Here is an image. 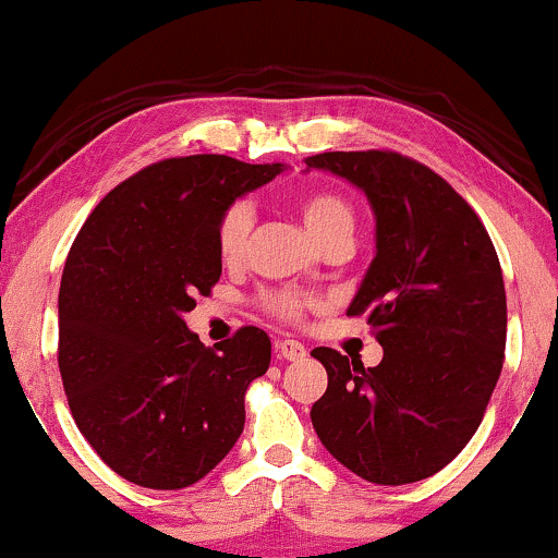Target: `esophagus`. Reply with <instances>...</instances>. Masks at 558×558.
I'll return each mask as SVG.
<instances>
[{"label": "esophagus", "instance_id": "1", "mask_svg": "<svg viewBox=\"0 0 558 558\" xmlns=\"http://www.w3.org/2000/svg\"><path fill=\"white\" fill-rule=\"evenodd\" d=\"M275 353H278V359L299 361V359H304V355H306V348L301 345L299 340L286 338V340H278V343H275Z\"/></svg>", "mask_w": 558, "mask_h": 558}]
</instances>
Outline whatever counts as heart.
Here are the masks:
<instances>
[{
	"instance_id": "heart-1",
	"label": "heart",
	"mask_w": 558,
	"mask_h": 558,
	"mask_svg": "<svg viewBox=\"0 0 558 558\" xmlns=\"http://www.w3.org/2000/svg\"><path fill=\"white\" fill-rule=\"evenodd\" d=\"M301 218H304V226L308 228L314 239L325 241L327 236L340 231H351L353 233V223H355V215L353 207L343 194L330 192V190H317V192H308L301 197L299 203ZM254 226V210L246 199H236L220 213L218 223H215V246H218L220 259L233 265L244 257L246 252V241H250ZM267 308L272 314L283 319H301L308 306L314 304L312 296H304L299 291H280L272 293V296L265 299Z\"/></svg>"
}]
</instances>
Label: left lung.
<instances>
[{"label":"left lung","instance_id":"obj_1","mask_svg":"<svg viewBox=\"0 0 558 558\" xmlns=\"http://www.w3.org/2000/svg\"><path fill=\"white\" fill-rule=\"evenodd\" d=\"M306 166L348 179L372 205L377 254L348 314H368L385 348L368 368L314 348L327 368L314 432L364 481L428 478L471 441L499 381L507 345L499 257L473 207L418 160L355 150L319 153Z\"/></svg>","mask_w":558,"mask_h":558}]
</instances>
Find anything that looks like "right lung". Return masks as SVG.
I'll list each match as a JSON object with an SVG mask.
<instances>
[{"instance_id": "add662e5", "label": "right lung", "mask_w": 558, "mask_h": 558, "mask_svg": "<svg viewBox=\"0 0 558 558\" xmlns=\"http://www.w3.org/2000/svg\"><path fill=\"white\" fill-rule=\"evenodd\" d=\"M283 163L166 158L100 199L59 288V372L72 418L122 478L186 488L244 432V395L270 366V338L241 327L205 348L184 314L220 280L215 223Z\"/></svg>"}]
</instances>
